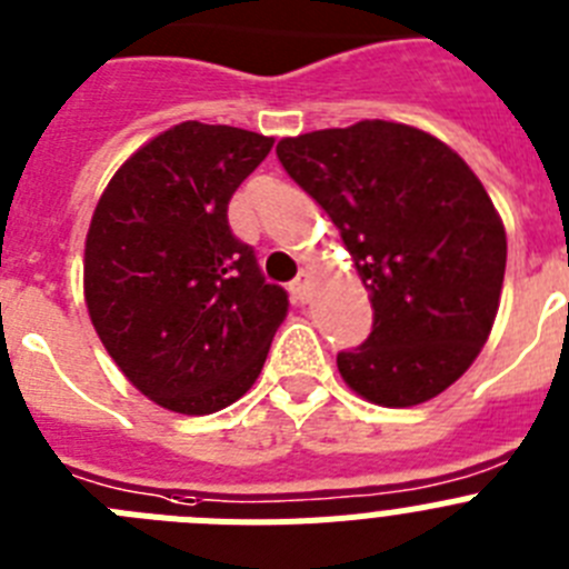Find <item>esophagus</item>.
<instances>
[{
    "instance_id": "esophagus-1",
    "label": "esophagus",
    "mask_w": 569,
    "mask_h": 569,
    "mask_svg": "<svg viewBox=\"0 0 569 569\" xmlns=\"http://www.w3.org/2000/svg\"><path fill=\"white\" fill-rule=\"evenodd\" d=\"M310 290H313V281H310V273H305V270H301V273L293 279V284H290V293H293L299 301H308L310 299Z\"/></svg>"
}]
</instances>
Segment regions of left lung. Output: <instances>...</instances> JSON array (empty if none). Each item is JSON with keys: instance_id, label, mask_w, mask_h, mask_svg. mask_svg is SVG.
I'll use <instances>...</instances> for the list:
<instances>
[{"instance_id": "1", "label": "left lung", "mask_w": 569, "mask_h": 569, "mask_svg": "<svg viewBox=\"0 0 569 569\" xmlns=\"http://www.w3.org/2000/svg\"><path fill=\"white\" fill-rule=\"evenodd\" d=\"M276 156L370 290L373 333L336 359L345 385L381 407L445 393L481 353L505 281L507 233L479 176L441 139L385 119L288 136Z\"/></svg>"}]
</instances>
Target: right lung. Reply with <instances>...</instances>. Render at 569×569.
<instances>
[{
  "mask_svg": "<svg viewBox=\"0 0 569 569\" xmlns=\"http://www.w3.org/2000/svg\"><path fill=\"white\" fill-rule=\"evenodd\" d=\"M273 139L182 122L116 170L84 239V305L116 367L164 410L208 416L259 379L288 316L228 204Z\"/></svg>",
  "mask_w": 569,
  "mask_h": 569,
  "instance_id": "add662e5",
  "label": "right lung"
}]
</instances>
